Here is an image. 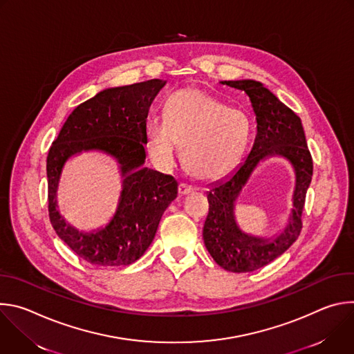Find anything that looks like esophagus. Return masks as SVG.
<instances>
[{
  "label": "esophagus",
  "instance_id": "34e87169",
  "mask_svg": "<svg viewBox=\"0 0 354 354\" xmlns=\"http://www.w3.org/2000/svg\"><path fill=\"white\" fill-rule=\"evenodd\" d=\"M196 189L193 186H189L186 183H179V194L180 196H185V194H189V193H193Z\"/></svg>",
  "mask_w": 354,
  "mask_h": 354
}]
</instances>
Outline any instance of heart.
Instances as JSON below:
<instances>
[{
    "label": "heart",
    "instance_id": "b5f03b06",
    "mask_svg": "<svg viewBox=\"0 0 354 354\" xmlns=\"http://www.w3.org/2000/svg\"><path fill=\"white\" fill-rule=\"evenodd\" d=\"M147 137L149 153L160 165H174L180 145L185 167L194 178L217 180L241 162L250 122L207 91L185 88L168 97L165 119L148 122Z\"/></svg>",
    "mask_w": 354,
    "mask_h": 354
}]
</instances>
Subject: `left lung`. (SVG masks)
Here are the masks:
<instances>
[{"label": "left lung", "instance_id": "left-lung-1", "mask_svg": "<svg viewBox=\"0 0 354 354\" xmlns=\"http://www.w3.org/2000/svg\"><path fill=\"white\" fill-rule=\"evenodd\" d=\"M221 84L243 91L249 96L257 115L258 134L246 161L230 178L209 190V214L203 227V239L217 265L228 272L246 273L273 262L298 238L314 165L301 119L268 88L252 80L223 81ZM269 155L287 158L296 171L295 207L289 225L274 240L243 234L233 217V203L240 189L259 161Z\"/></svg>", "mask_w": 354, "mask_h": 354}]
</instances>
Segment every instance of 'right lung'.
Instances as JSON below:
<instances>
[{
	"instance_id": "right-lung-1",
	"label": "right lung",
	"mask_w": 354,
	"mask_h": 354,
	"mask_svg": "<svg viewBox=\"0 0 354 354\" xmlns=\"http://www.w3.org/2000/svg\"><path fill=\"white\" fill-rule=\"evenodd\" d=\"M164 85L165 81L148 80L96 93L73 111L48 149L50 223L75 255L91 265L127 266L140 259L153 242L164 212L176 198L178 182L174 176L142 168L148 111ZM88 149H100L115 156L125 179L113 221L96 233L82 234L58 214L55 192L65 161Z\"/></svg>"
}]
</instances>
